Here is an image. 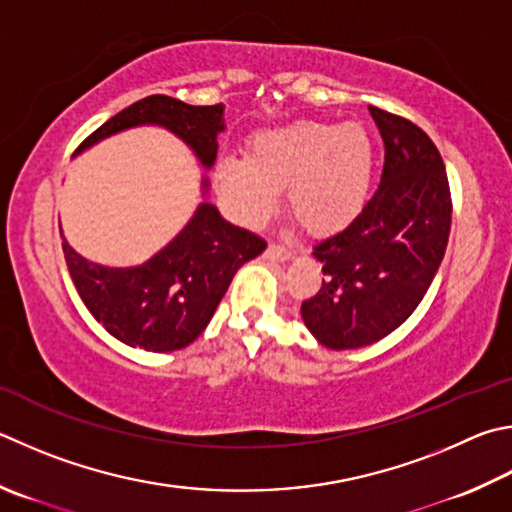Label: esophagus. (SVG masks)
<instances>
[{"instance_id": "1", "label": "esophagus", "mask_w": 512, "mask_h": 512, "mask_svg": "<svg viewBox=\"0 0 512 512\" xmlns=\"http://www.w3.org/2000/svg\"><path fill=\"white\" fill-rule=\"evenodd\" d=\"M264 257L268 262H288V259H293V250L291 248H284V246H268Z\"/></svg>"}]
</instances>
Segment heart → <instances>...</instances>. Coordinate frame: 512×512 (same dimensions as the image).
<instances>
[{
	"label": "heart",
	"mask_w": 512,
	"mask_h": 512,
	"mask_svg": "<svg viewBox=\"0 0 512 512\" xmlns=\"http://www.w3.org/2000/svg\"><path fill=\"white\" fill-rule=\"evenodd\" d=\"M215 179L248 228H262L288 188V208L313 235H336L367 206L374 143L358 123L297 120L257 132L248 156H224Z\"/></svg>",
	"instance_id": "b5f03b06"
}]
</instances>
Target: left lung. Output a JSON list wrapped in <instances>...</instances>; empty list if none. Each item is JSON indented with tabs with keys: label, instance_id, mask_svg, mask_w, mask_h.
Returning <instances> with one entry per match:
<instances>
[{
	"label": "left lung",
	"instance_id": "obj_1",
	"mask_svg": "<svg viewBox=\"0 0 512 512\" xmlns=\"http://www.w3.org/2000/svg\"><path fill=\"white\" fill-rule=\"evenodd\" d=\"M385 143L378 192L358 219L322 239V286L302 304L311 336L329 349L374 345L410 318L443 262L452 201L445 165L421 127L369 107Z\"/></svg>",
	"mask_w": 512,
	"mask_h": 512
}]
</instances>
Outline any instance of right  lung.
<instances>
[{
  "mask_svg": "<svg viewBox=\"0 0 512 512\" xmlns=\"http://www.w3.org/2000/svg\"><path fill=\"white\" fill-rule=\"evenodd\" d=\"M134 127H161L174 134L203 170H210L217 161V136L226 129L224 105L194 107L170 96L143 98L100 125L76 154ZM208 194L210 179L201 176L203 201L188 224L136 266L91 262L62 235L64 259L82 302L127 347L154 353L188 347L208 327L239 268L264 253V241L221 217Z\"/></svg>",
  "mask_w": 512,
  "mask_h": 512,
  "instance_id": "add662e5",
  "label": "right lung"
}]
</instances>
